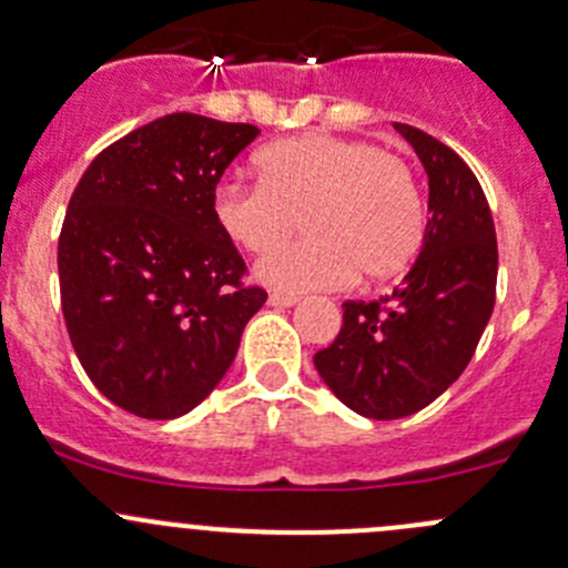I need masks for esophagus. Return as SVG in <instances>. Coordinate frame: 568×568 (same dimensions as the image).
<instances>
[{
  "label": "esophagus",
  "instance_id": "obj_1",
  "mask_svg": "<svg viewBox=\"0 0 568 568\" xmlns=\"http://www.w3.org/2000/svg\"><path fill=\"white\" fill-rule=\"evenodd\" d=\"M296 302H300V296L296 294H280V291H274V294L268 296V305L274 307H294Z\"/></svg>",
  "mask_w": 568,
  "mask_h": 568
}]
</instances>
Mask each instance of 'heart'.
<instances>
[{"instance_id":"heart-1","label":"heart","mask_w":568,"mask_h":568,"mask_svg":"<svg viewBox=\"0 0 568 568\" xmlns=\"http://www.w3.org/2000/svg\"><path fill=\"white\" fill-rule=\"evenodd\" d=\"M261 183H216L211 211L236 247L266 252L295 220L308 233L255 263L272 288L316 291L354 277L382 283L415 261L426 233L420 189L395 153L348 136L311 131L257 153Z\"/></svg>"}]
</instances>
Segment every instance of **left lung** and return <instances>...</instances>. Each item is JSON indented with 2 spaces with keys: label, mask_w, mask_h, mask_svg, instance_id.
<instances>
[{
  "label": "left lung",
  "mask_w": 568,
  "mask_h": 568,
  "mask_svg": "<svg viewBox=\"0 0 568 568\" xmlns=\"http://www.w3.org/2000/svg\"><path fill=\"white\" fill-rule=\"evenodd\" d=\"M428 175L415 266L390 296L343 302L335 341L313 357L332 393L363 417L398 420L439 398L473 359L497 288V236L478 178L459 153L395 123Z\"/></svg>",
  "instance_id": "left-lung-1"
}]
</instances>
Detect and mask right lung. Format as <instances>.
<instances>
[{
  "label": "right lung",
  "mask_w": 568,
  "mask_h": 568,
  "mask_svg": "<svg viewBox=\"0 0 568 568\" xmlns=\"http://www.w3.org/2000/svg\"><path fill=\"white\" fill-rule=\"evenodd\" d=\"M261 131L173 112L112 142L73 189L57 244L62 316L79 363L114 406L186 415L216 385L266 302L211 197Z\"/></svg>",
  "instance_id": "right-lung-1"
}]
</instances>
